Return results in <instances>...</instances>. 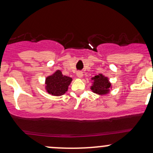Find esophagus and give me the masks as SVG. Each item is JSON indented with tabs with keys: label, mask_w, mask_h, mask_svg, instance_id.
<instances>
[{
	"label": "esophagus",
	"mask_w": 153,
	"mask_h": 153,
	"mask_svg": "<svg viewBox=\"0 0 153 153\" xmlns=\"http://www.w3.org/2000/svg\"><path fill=\"white\" fill-rule=\"evenodd\" d=\"M76 76L78 78H82V77L83 76V73H82V71H78L76 73Z\"/></svg>",
	"instance_id": "1"
}]
</instances>
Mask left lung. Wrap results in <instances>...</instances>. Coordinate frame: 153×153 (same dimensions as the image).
Returning <instances> with one entry per match:
<instances>
[{"label":"left lung","instance_id":"left-lung-1","mask_svg":"<svg viewBox=\"0 0 153 153\" xmlns=\"http://www.w3.org/2000/svg\"><path fill=\"white\" fill-rule=\"evenodd\" d=\"M91 79L93 81L92 85L90 87L91 90L97 95H107L112 88V85L109 82L108 78L102 74H99L97 76L92 77Z\"/></svg>","mask_w":153,"mask_h":153}]
</instances>
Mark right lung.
<instances>
[{"label":"right lung","instance_id":"right-lung-1","mask_svg":"<svg viewBox=\"0 0 153 153\" xmlns=\"http://www.w3.org/2000/svg\"><path fill=\"white\" fill-rule=\"evenodd\" d=\"M72 81L69 76H63L62 72L57 70L45 79V90L48 93L53 96L63 95L68 90V86Z\"/></svg>","mask_w":153,"mask_h":153}]
</instances>
